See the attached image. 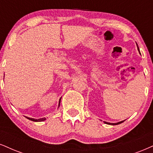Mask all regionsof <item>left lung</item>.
Wrapping results in <instances>:
<instances>
[{
  "label": "left lung",
  "instance_id": "1",
  "mask_svg": "<svg viewBox=\"0 0 153 153\" xmlns=\"http://www.w3.org/2000/svg\"><path fill=\"white\" fill-rule=\"evenodd\" d=\"M137 50L139 51V52H140V50H139V48H137ZM124 120H122V121H120V122H118V123H108V122H105V121H104V123L105 124H108V125H112V126H115V125H118V124H120L121 123H123L124 121Z\"/></svg>",
  "mask_w": 153,
  "mask_h": 153
}]
</instances>
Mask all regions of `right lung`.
I'll return each mask as SVG.
<instances>
[{"mask_svg": "<svg viewBox=\"0 0 153 153\" xmlns=\"http://www.w3.org/2000/svg\"><path fill=\"white\" fill-rule=\"evenodd\" d=\"M60 101H61V99H59V105L58 106L59 107L60 105ZM26 117V118H27V119L32 120V121H35V122H40V121H44V120H46V118H39V119H35V118H29V117H27V116H25Z\"/></svg>", "mask_w": 153, "mask_h": 153, "instance_id": "right-lung-1", "label": "right lung"}]
</instances>
